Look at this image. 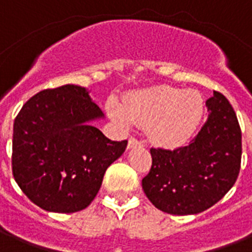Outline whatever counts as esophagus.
Returning <instances> with one entry per match:
<instances>
[{"label": "esophagus", "instance_id": "1", "mask_svg": "<svg viewBox=\"0 0 252 252\" xmlns=\"http://www.w3.org/2000/svg\"><path fill=\"white\" fill-rule=\"evenodd\" d=\"M142 146V141L137 140L134 137H130L129 141H128V149H133V147Z\"/></svg>", "mask_w": 252, "mask_h": 252}]
</instances>
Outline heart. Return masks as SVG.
I'll return each mask as SVG.
<instances>
[{"instance_id": "1", "label": "heart", "mask_w": 252, "mask_h": 252, "mask_svg": "<svg viewBox=\"0 0 252 252\" xmlns=\"http://www.w3.org/2000/svg\"><path fill=\"white\" fill-rule=\"evenodd\" d=\"M203 99L197 92L171 87L151 88L132 93L124 105L118 101L108 103V112L124 128L133 123L147 126L151 140L165 146L185 142L203 116Z\"/></svg>"}]
</instances>
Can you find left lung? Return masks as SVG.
<instances>
[{"instance_id":"left-lung-1","label":"left lung","mask_w":252,"mask_h":252,"mask_svg":"<svg viewBox=\"0 0 252 252\" xmlns=\"http://www.w3.org/2000/svg\"><path fill=\"white\" fill-rule=\"evenodd\" d=\"M207 120L188 146L151 147L150 172L142 189L155 207L172 215H195L218 203L236 184L242 133L232 105L220 92L206 101Z\"/></svg>"}]
</instances>
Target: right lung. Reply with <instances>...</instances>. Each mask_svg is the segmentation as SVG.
<instances>
[{
  "mask_svg": "<svg viewBox=\"0 0 252 252\" xmlns=\"http://www.w3.org/2000/svg\"><path fill=\"white\" fill-rule=\"evenodd\" d=\"M99 118L89 92L72 84L38 92L24 103L14 122L13 175L38 207L71 214L95 198L106 169L128 144L92 126Z\"/></svg>",
  "mask_w": 252,
  "mask_h": 252,
  "instance_id": "1",
  "label": "right lung"
}]
</instances>
